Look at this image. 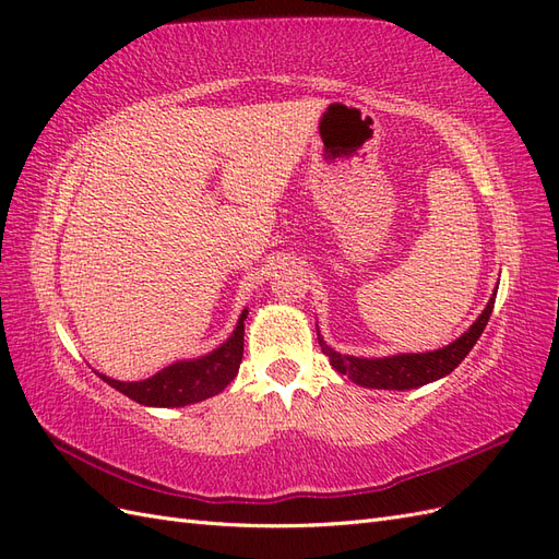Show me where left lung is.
Wrapping results in <instances>:
<instances>
[{
  "mask_svg": "<svg viewBox=\"0 0 559 559\" xmlns=\"http://www.w3.org/2000/svg\"><path fill=\"white\" fill-rule=\"evenodd\" d=\"M497 294L489 298L487 308L483 314L473 321V326L460 337V341L450 343L443 349L427 352V354H399V357H384V359H357V357H345V354L333 352L317 331V341L321 345V352L326 354L331 366L337 373L347 376L352 382L361 386H373V389H415L427 382H433L443 378L464 361L466 354L478 343L480 333L485 331L489 314H492Z\"/></svg>",
  "mask_w": 559,
  "mask_h": 559,
  "instance_id": "1",
  "label": "left lung"
}]
</instances>
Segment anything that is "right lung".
I'll return each mask as SVG.
<instances>
[{
    "label": "right lung",
    "instance_id": "right-lung-1",
    "mask_svg": "<svg viewBox=\"0 0 559 559\" xmlns=\"http://www.w3.org/2000/svg\"><path fill=\"white\" fill-rule=\"evenodd\" d=\"M245 319L247 310L240 314L238 326H235L228 341L212 354H207V357L195 361H179L142 382H118L105 376L99 378L142 405L179 408V405L205 401L222 392L238 376L245 352Z\"/></svg>",
    "mask_w": 559,
    "mask_h": 559
}]
</instances>
